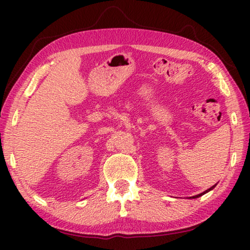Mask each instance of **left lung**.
<instances>
[{
  "instance_id": "left-lung-1",
  "label": "left lung",
  "mask_w": 250,
  "mask_h": 250,
  "mask_svg": "<svg viewBox=\"0 0 250 250\" xmlns=\"http://www.w3.org/2000/svg\"><path fill=\"white\" fill-rule=\"evenodd\" d=\"M215 187H216V184H215V186H213V187H211V188H209V189H208V190H206V191H204V192H201V193H199V194H197V196H193V197H191V198H192V199H196V198H199V197H201V196H203V194H205V193H207V192H209V191H210V190H213Z\"/></svg>"
}]
</instances>
